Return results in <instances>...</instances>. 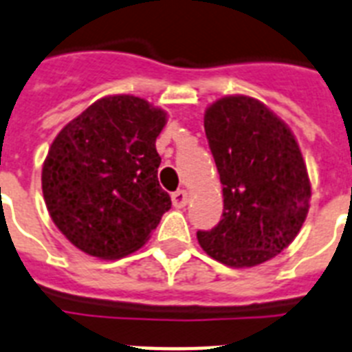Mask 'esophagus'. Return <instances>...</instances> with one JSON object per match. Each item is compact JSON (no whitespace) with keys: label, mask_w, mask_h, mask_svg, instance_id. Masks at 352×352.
<instances>
[{"label":"esophagus","mask_w":352,"mask_h":352,"mask_svg":"<svg viewBox=\"0 0 352 352\" xmlns=\"http://www.w3.org/2000/svg\"><path fill=\"white\" fill-rule=\"evenodd\" d=\"M188 193H186L184 190H177L175 193H171V202H173V206L175 208H184L186 204H188Z\"/></svg>","instance_id":"1"}]
</instances>
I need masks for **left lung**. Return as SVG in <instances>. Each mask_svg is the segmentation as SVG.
I'll list each match as a JSON object with an SVG mask.
<instances>
[{
    "instance_id": "1",
    "label": "left lung",
    "mask_w": 352,
    "mask_h": 352,
    "mask_svg": "<svg viewBox=\"0 0 352 352\" xmlns=\"http://www.w3.org/2000/svg\"><path fill=\"white\" fill-rule=\"evenodd\" d=\"M204 130L221 175L224 211L202 250L230 267H253L284 251L298 235L311 182L293 131L264 102L228 96L208 107Z\"/></svg>"
}]
</instances>
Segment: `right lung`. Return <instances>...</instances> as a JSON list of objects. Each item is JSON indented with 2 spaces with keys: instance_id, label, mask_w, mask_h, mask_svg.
I'll use <instances>...</instances> for the list:
<instances>
[{
  "instance_id": "add662e5",
  "label": "right lung",
  "mask_w": 352,
  "mask_h": 352,
  "mask_svg": "<svg viewBox=\"0 0 352 352\" xmlns=\"http://www.w3.org/2000/svg\"><path fill=\"white\" fill-rule=\"evenodd\" d=\"M164 124L166 111L122 94L96 101L57 133L43 162V197L77 250L113 260L150 239L171 208L157 179Z\"/></svg>"
}]
</instances>
